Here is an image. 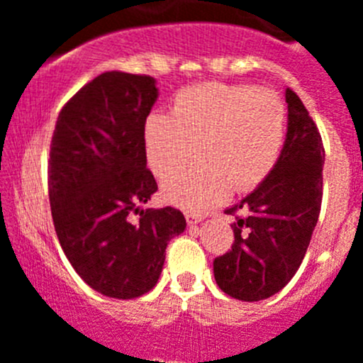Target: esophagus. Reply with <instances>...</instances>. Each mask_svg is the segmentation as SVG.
<instances>
[{
    "label": "esophagus",
    "mask_w": 363,
    "mask_h": 363,
    "mask_svg": "<svg viewBox=\"0 0 363 363\" xmlns=\"http://www.w3.org/2000/svg\"><path fill=\"white\" fill-rule=\"evenodd\" d=\"M186 221H188L189 226H195V225H199L200 221H202V216H196V214H191V212H186Z\"/></svg>",
    "instance_id": "esophagus-1"
}]
</instances>
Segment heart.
<instances>
[{
	"label": "heart",
	"mask_w": 363,
	"mask_h": 363,
	"mask_svg": "<svg viewBox=\"0 0 363 363\" xmlns=\"http://www.w3.org/2000/svg\"><path fill=\"white\" fill-rule=\"evenodd\" d=\"M286 135V108L269 91L207 82L175 96L172 113L145 121V155L164 177L194 155L202 160L170 175L163 196L188 212H205L232 193H250L270 175Z\"/></svg>",
	"instance_id": "b5f03b06"
}]
</instances>
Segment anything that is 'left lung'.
Here are the masks:
<instances>
[{
  "label": "left lung",
  "instance_id": "obj_1",
  "mask_svg": "<svg viewBox=\"0 0 363 363\" xmlns=\"http://www.w3.org/2000/svg\"><path fill=\"white\" fill-rule=\"evenodd\" d=\"M288 128L283 149L269 177L226 214L233 246L214 259V279L226 295L258 302L283 290L298 270L323 196L325 149L302 100L286 87Z\"/></svg>",
  "mask_w": 363,
  "mask_h": 363
}]
</instances>
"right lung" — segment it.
Masks as SVG:
<instances>
[{"instance_id": "add662e5", "label": "right lung", "mask_w": 363, "mask_h": 363, "mask_svg": "<svg viewBox=\"0 0 363 363\" xmlns=\"http://www.w3.org/2000/svg\"><path fill=\"white\" fill-rule=\"evenodd\" d=\"M158 94L152 77L101 73L65 105L50 142L57 239L84 283L111 298L151 291L168 242L186 228L177 208H142L158 191L144 138Z\"/></svg>"}]
</instances>
